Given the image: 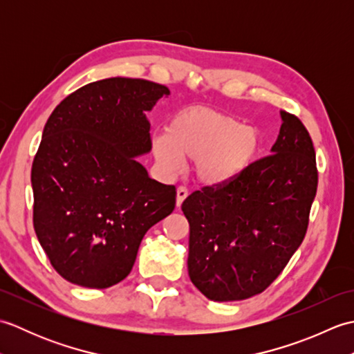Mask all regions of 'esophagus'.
Returning <instances> with one entry per match:
<instances>
[{"mask_svg":"<svg viewBox=\"0 0 354 354\" xmlns=\"http://www.w3.org/2000/svg\"><path fill=\"white\" fill-rule=\"evenodd\" d=\"M189 196V190L185 189V187H178L176 190V207H181V204L184 202V199Z\"/></svg>","mask_w":354,"mask_h":354,"instance_id":"obj_1","label":"esophagus"}]
</instances>
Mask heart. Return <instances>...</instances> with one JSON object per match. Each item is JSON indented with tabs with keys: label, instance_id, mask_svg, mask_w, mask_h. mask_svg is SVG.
Wrapping results in <instances>:
<instances>
[{
	"label": "heart",
	"instance_id": "b5f03b06",
	"mask_svg": "<svg viewBox=\"0 0 354 354\" xmlns=\"http://www.w3.org/2000/svg\"><path fill=\"white\" fill-rule=\"evenodd\" d=\"M152 149L161 167L175 173L181 158L194 161L202 183L232 181L250 167L260 149V135L251 126L208 108L179 111L167 132H158Z\"/></svg>",
	"mask_w": 354,
	"mask_h": 354
}]
</instances>
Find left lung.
<instances>
[{
  "label": "left lung",
  "instance_id": "8db88e82",
  "mask_svg": "<svg viewBox=\"0 0 354 354\" xmlns=\"http://www.w3.org/2000/svg\"><path fill=\"white\" fill-rule=\"evenodd\" d=\"M281 118L272 153L183 202L190 280L213 301L261 293L304 240L318 187L317 158L301 120L284 111Z\"/></svg>",
  "mask_w": 354,
  "mask_h": 354
}]
</instances>
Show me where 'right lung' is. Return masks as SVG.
<instances>
[{"label":"right lung","mask_w":354,"mask_h":354,"mask_svg":"<svg viewBox=\"0 0 354 354\" xmlns=\"http://www.w3.org/2000/svg\"><path fill=\"white\" fill-rule=\"evenodd\" d=\"M169 94L155 82L111 77L51 112L32 165L33 227L66 281L104 289L124 280L147 230L175 209V185L135 158L152 149L145 112Z\"/></svg>","instance_id":"right-lung-1"}]
</instances>
